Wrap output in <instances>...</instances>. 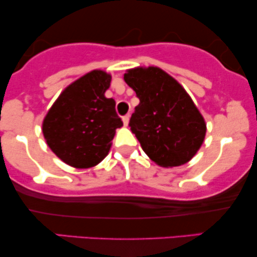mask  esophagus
I'll return each mask as SVG.
<instances>
[{
  "instance_id": "34e87169",
  "label": "esophagus",
  "mask_w": 257,
  "mask_h": 257,
  "mask_svg": "<svg viewBox=\"0 0 257 257\" xmlns=\"http://www.w3.org/2000/svg\"><path fill=\"white\" fill-rule=\"evenodd\" d=\"M130 121V114H126L122 117V122H124V126H127Z\"/></svg>"
}]
</instances>
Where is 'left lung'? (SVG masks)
<instances>
[{"label":"left lung","mask_w":257,"mask_h":257,"mask_svg":"<svg viewBox=\"0 0 257 257\" xmlns=\"http://www.w3.org/2000/svg\"><path fill=\"white\" fill-rule=\"evenodd\" d=\"M124 80L140 100L128 126L144 152L163 167L188 163L202 145L206 122L184 87L157 66L127 70Z\"/></svg>","instance_id":"left-lung-1"}]
</instances>
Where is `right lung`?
<instances>
[{
  "mask_svg": "<svg viewBox=\"0 0 257 257\" xmlns=\"http://www.w3.org/2000/svg\"><path fill=\"white\" fill-rule=\"evenodd\" d=\"M111 76L93 70L66 87L45 115L42 131L59 159L76 168L96 166L108 154L122 121L105 97Z\"/></svg>",
  "mask_w": 257,
  "mask_h": 257,
  "instance_id": "right-lung-1",
  "label": "right lung"
}]
</instances>
